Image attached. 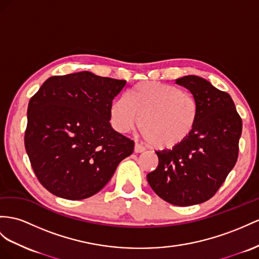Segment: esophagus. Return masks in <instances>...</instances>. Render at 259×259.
<instances>
[{
  "instance_id": "1",
  "label": "esophagus",
  "mask_w": 259,
  "mask_h": 259,
  "mask_svg": "<svg viewBox=\"0 0 259 259\" xmlns=\"http://www.w3.org/2000/svg\"><path fill=\"white\" fill-rule=\"evenodd\" d=\"M143 151H144V148L141 144H139V143L135 144V153H142Z\"/></svg>"
}]
</instances>
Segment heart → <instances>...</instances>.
I'll use <instances>...</instances> for the list:
<instances>
[{
	"mask_svg": "<svg viewBox=\"0 0 259 259\" xmlns=\"http://www.w3.org/2000/svg\"><path fill=\"white\" fill-rule=\"evenodd\" d=\"M198 115L199 106L193 95L176 86L152 81L137 85L110 107V121L117 131L125 134L139 122L145 141L160 150L175 148L186 140Z\"/></svg>",
	"mask_w": 259,
	"mask_h": 259,
	"instance_id": "b5f03b06",
	"label": "heart"
}]
</instances>
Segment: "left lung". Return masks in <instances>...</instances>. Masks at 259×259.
Wrapping results in <instances>:
<instances>
[{
	"label": "left lung",
	"instance_id": "obj_1",
	"mask_svg": "<svg viewBox=\"0 0 259 259\" xmlns=\"http://www.w3.org/2000/svg\"><path fill=\"white\" fill-rule=\"evenodd\" d=\"M175 83L189 90L196 98L197 123L180 145L155 152L157 168L147 178L163 200L185 207L213 197L234 167L242 118L228 93L215 89L207 79L187 75Z\"/></svg>",
	"mask_w": 259,
	"mask_h": 259
}]
</instances>
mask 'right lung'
<instances>
[{
	"mask_svg": "<svg viewBox=\"0 0 259 259\" xmlns=\"http://www.w3.org/2000/svg\"><path fill=\"white\" fill-rule=\"evenodd\" d=\"M127 85L83 71L51 76L30 98L25 149L42 186L81 200L97 194L135 142L110 125L114 98Z\"/></svg>",
	"mask_w": 259,
	"mask_h": 259,
	"instance_id": "obj_1",
	"label": "right lung"
}]
</instances>
